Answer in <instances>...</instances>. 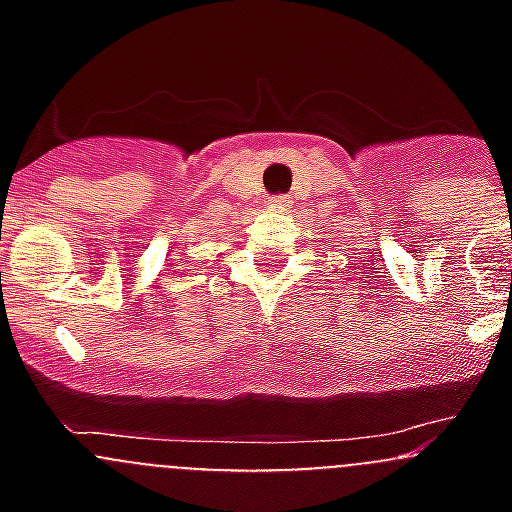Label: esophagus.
<instances>
[{
	"mask_svg": "<svg viewBox=\"0 0 512 512\" xmlns=\"http://www.w3.org/2000/svg\"><path fill=\"white\" fill-rule=\"evenodd\" d=\"M269 205L271 207H289L292 205V197H289V194H274V197H269Z\"/></svg>",
	"mask_w": 512,
	"mask_h": 512,
	"instance_id": "1",
	"label": "esophagus"
}]
</instances>
